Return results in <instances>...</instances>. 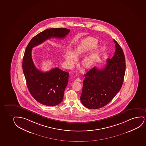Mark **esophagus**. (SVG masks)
Listing matches in <instances>:
<instances>
[{
    "instance_id": "34e87169",
    "label": "esophagus",
    "mask_w": 146,
    "mask_h": 146,
    "mask_svg": "<svg viewBox=\"0 0 146 146\" xmlns=\"http://www.w3.org/2000/svg\"><path fill=\"white\" fill-rule=\"evenodd\" d=\"M75 81H81V80L79 78H76V80H75Z\"/></svg>"
}]
</instances>
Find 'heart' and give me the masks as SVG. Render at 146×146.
Here are the masks:
<instances>
[{"label":"heart","mask_w":146,"mask_h":146,"mask_svg":"<svg viewBox=\"0 0 146 146\" xmlns=\"http://www.w3.org/2000/svg\"><path fill=\"white\" fill-rule=\"evenodd\" d=\"M98 45V41L93 38L83 39L76 46L72 53L68 52L66 61L69 68H72L76 62V59L92 49ZM100 50L96 48L90 53L84 56L81 59L80 64L84 68H91L100 58Z\"/></svg>","instance_id":"heart-1"}]
</instances>
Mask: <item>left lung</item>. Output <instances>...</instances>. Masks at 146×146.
Segmentation results:
<instances>
[{"instance_id":"8db88e82","label":"left lung","mask_w":146,"mask_h":146,"mask_svg":"<svg viewBox=\"0 0 146 146\" xmlns=\"http://www.w3.org/2000/svg\"><path fill=\"white\" fill-rule=\"evenodd\" d=\"M115 51L111 59H108L104 68L94 67L84 74L80 101L89 109H100L105 106L120 90L125 72L123 51L115 40Z\"/></svg>"}]
</instances>
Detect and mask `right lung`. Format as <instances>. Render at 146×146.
Returning a JSON list of instances; mask_svg holds the SVG:
<instances>
[{
	"label": "right lung",
	"instance_id": "right-lung-1",
	"mask_svg": "<svg viewBox=\"0 0 146 146\" xmlns=\"http://www.w3.org/2000/svg\"><path fill=\"white\" fill-rule=\"evenodd\" d=\"M70 32V30L65 28L47 29L34 36L26 47L22 67L27 87L33 98L44 105L55 106L61 103L69 73L58 68L45 72L38 70L31 57L32 48L50 38H64Z\"/></svg>",
	"mask_w": 146,
	"mask_h": 146
}]
</instances>
